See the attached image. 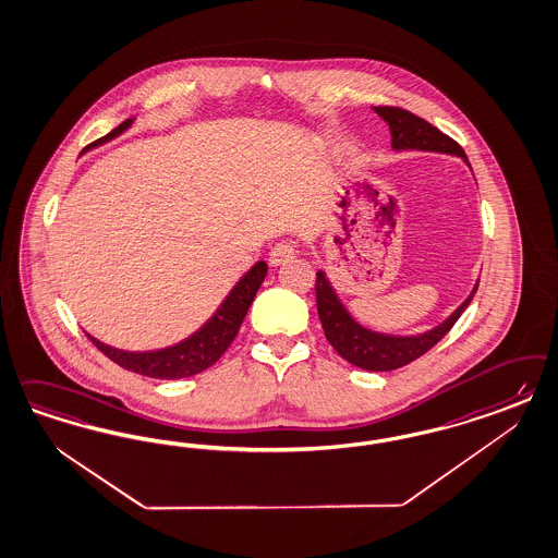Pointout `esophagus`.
<instances>
[{
  "instance_id": "obj_1",
  "label": "esophagus",
  "mask_w": 558,
  "mask_h": 558,
  "mask_svg": "<svg viewBox=\"0 0 558 558\" xmlns=\"http://www.w3.org/2000/svg\"><path fill=\"white\" fill-rule=\"evenodd\" d=\"M298 252V244L291 240H281L270 248L269 263L270 265H281L289 260L293 254Z\"/></svg>"
}]
</instances>
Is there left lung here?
<instances>
[{
  "instance_id": "1",
  "label": "left lung",
  "mask_w": 558,
  "mask_h": 558,
  "mask_svg": "<svg viewBox=\"0 0 558 558\" xmlns=\"http://www.w3.org/2000/svg\"><path fill=\"white\" fill-rule=\"evenodd\" d=\"M376 112L390 125L395 149H429L456 154L466 160V154L458 142H453L450 135L441 133L437 126H433L413 112L398 107H376ZM476 289L478 286L446 323L435 326L429 332L418 337H386L355 323L342 306L328 279L324 277L323 270L316 272V304L326 339L342 360L367 372H392L425 355L450 332L451 326L472 302Z\"/></svg>"
}]
</instances>
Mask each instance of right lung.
Here are the masks:
<instances>
[{
    "mask_svg": "<svg viewBox=\"0 0 558 558\" xmlns=\"http://www.w3.org/2000/svg\"><path fill=\"white\" fill-rule=\"evenodd\" d=\"M129 125H131V119H126L117 129H112L108 135L100 137L98 142H94L88 147L105 144L108 140L117 137L119 133H123ZM267 269L269 267L265 260L256 263L235 283L234 289L223 300V304L217 307L216 314L203 324L193 337H189L186 341L179 342L174 347H168L162 351H147V353H126L121 349H112L105 342L96 341L90 335H88V339L96 344L98 351H102L107 355L108 360L114 361L117 365L125 367L129 372H135L140 376L158 379L195 376V374L205 372L207 367H211L226 353V349L232 344L256 291L267 277Z\"/></svg>",
    "mask_w": 558,
    "mask_h": 558,
    "instance_id": "obj_1",
    "label": "right lung"
}]
</instances>
